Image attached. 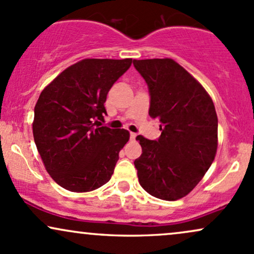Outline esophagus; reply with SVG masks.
<instances>
[{
  "instance_id": "obj_1",
  "label": "esophagus",
  "mask_w": 254,
  "mask_h": 254,
  "mask_svg": "<svg viewBox=\"0 0 254 254\" xmlns=\"http://www.w3.org/2000/svg\"><path fill=\"white\" fill-rule=\"evenodd\" d=\"M136 136H137V135H136L135 132H131V133H130V139H131V140H135V139H136Z\"/></svg>"
}]
</instances>
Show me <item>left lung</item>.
<instances>
[{
	"label": "left lung",
	"mask_w": 254,
	"mask_h": 254,
	"mask_svg": "<svg viewBox=\"0 0 254 254\" xmlns=\"http://www.w3.org/2000/svg\"><path fill=\"white\" fill-rule=\"evenodd\" d=\"M150 94L151 118L161 122L160 138L137 136L139 185L161 200L175 201L195 188L214 161L218 116L202 85L173 59L133 60Z\"/></svg>",
	"instance_id": "1"
}]
</instances>
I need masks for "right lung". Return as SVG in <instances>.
Here are the masks:
<instances>
[{
  "mask_svg": "<svg viewBox=\"0 0 254 254\" xmlns=\"http://www.w3.org/2000/svg\"><path fill=\"white\" fill-rule=\"evenodd\" d=\"M132 59H84L45 87L34 109L33 136L46 170L69 191L102 187L129 140L124 129L96 127L110 88Z\"/></svg>",
  "mask_w": 254,
  "mask_h": 254,
  "instance_id": "1",
  "label": "right lung"
}]
</instances>
